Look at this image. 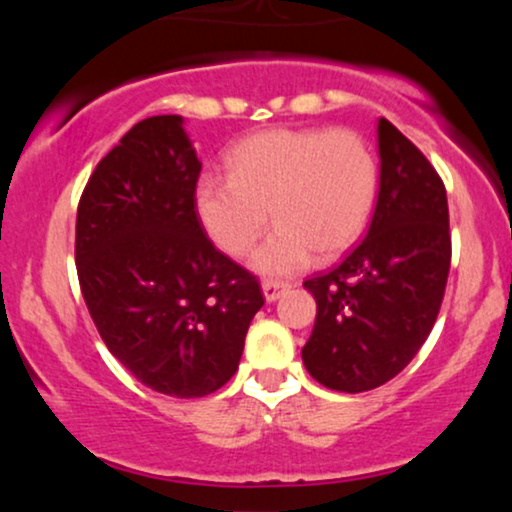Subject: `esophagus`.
Masks as SVG:
<instances>
[{"mask_svg":"<svg viewBox=\"0 0 512 512\" xmlns=\"http://www.w3.org/2000/svg\"><path fill=\"white\" fill-rule=\"evenodd\" d=\"M286 291H289V284H286V281H274V279L262 281V293L269 303H274L276 298L284 296Z\"/></svg>","mask_w":512,"mask_h":512,"instance_id":"1","label":"esophagus"}]
</instances>
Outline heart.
<instances>
[{
  "mask_svg": "<svg viewBox=\"0 0 512 512\" xmlns=\"http://www.w3.org/2000/svg\"><path fill=\"white\" fill-rule=\"evenodd\" d=\"M228 180L197 182L195 211L211 243L231 257L245 255L269 214L274 233L255 252L262 274H291L310 255L332 260L366 231L378 161L354 129L272 127L228 151Z\"/></svg>",
  "mask_w": 512,
  "mask_h": 512,
  "instance_id": "heart-1",
  "label": "heart"
}]
</instances>
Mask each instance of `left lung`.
<instances>
[{
  "label": "left lung",
  "instance_id": "8db88e82",
  "mask_svg": "<svg viewBox=\"0 0 512 512\" xmlns=\"http://www.w3.org/2000/svg\"><path fill=\"white\" fill-rule=\"evenodd\" d=\"M380 190L368 236L303 286L317 315L303 363L320 385L366 392L419 354L450 272L445 185L428 158L380 117Z\"/></svg>",
  "mask_w": 512,
  "mask_h": 512
}]
</instances>
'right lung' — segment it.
Masks as SVG:
<instances>
[{
  "instance_id": "obj_1",
  "label": "right lung",
  "mask_w": 512,
  "mask_h": 512,
  "mask_svg": "<svg viewBox=\"0 0 512 512\" xmlns=\"http://www.w3.org/2000/svg\"><path fill=\"white\" fill-rule=\"evenodd\" d=\"M180 115L137 122L76 211V274L108 351L139 383L195 399L238 370L260 281L214 248L195 211L202 163Z\"/></svg>"
}]
</instances>
